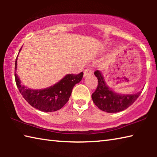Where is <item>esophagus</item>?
<instances>
[{
	"instance_id": "esophagus-1",
	"label": "esophagus",
	"mask_w": 157,
	"mask_h": 157,
	"mask_svg": "<svg viewBox=\"0 0 157 157\" xmlns=\"http://www.w3.org/2000/svg\"><path fill=\"white\" fill-rule=\"evenodd\" d=\"M91 74H92L91 70H90V69H89V68L84 69V77L88 75H91Z\"/></svg>"
}]
</instances>
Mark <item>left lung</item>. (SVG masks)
Segmentation results:
<instances>
[{
	"instance_id": "obj_1",
	"label": "left lung",
	"mask_w": 157,
	"mask_h": 157,
	"mask_svg": "<svg viewBox=\"0 0 157 157\" xmlns=\"http://www.w3.org/2000/svg\"><path fill=\"white\" fill-rule=\"evenodd\" d=\"M94 74L98 78V84L96 90L91 95L92 99L95 105L105 112L117 113L126 109L141 94V92L132 95L117 94L107 86L100 71H95Z\"/></svg>"
}]
</instances>
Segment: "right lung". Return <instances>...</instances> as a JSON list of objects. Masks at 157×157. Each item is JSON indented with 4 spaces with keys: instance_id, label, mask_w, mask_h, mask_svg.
<instances>
[{
    "instance_id": "1",
    "label": "right lung",
    "mask_w": 157,
    "mask_h": 157,
    "mask_svg": "<svg viewBox=\"0 0 157 157\" xmlns=\"http://www.w3.org/2000/svg\"><path fill=\"white\" fill-rule=\"evenodd\" d=\"M17 60V57L15 63L14 76L18 90L32 107L44 112H52L62 109L68 101L74 86L79 83L83 77V72L78 75L68 74L57 84L48 88L39 90L30 89L21 84L16 73Z\"/></svg>"
}]
</instances>
